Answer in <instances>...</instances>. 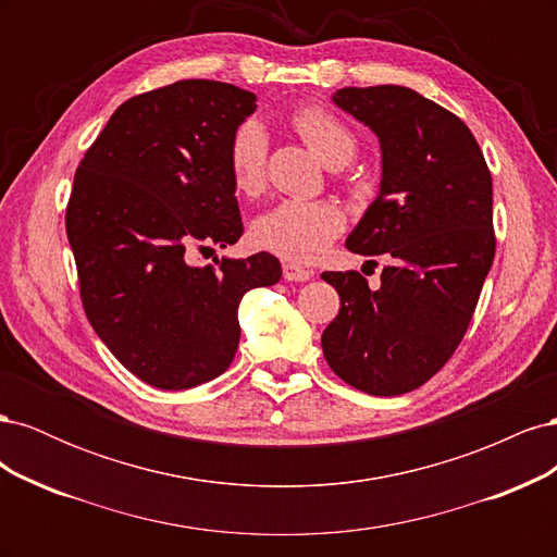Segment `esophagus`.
<instances>
[{
    "mask_svg": "<svg viewBox=\"0 0 557 557\" xmlns=\"http://www.w3.org/2000/svg\"><path fill=\"white\" fill-rule=\"evenodd\" d=\"M283 278L301 283V281H309L311 278V272H309V269H305V267L295 264V262H285L283 264Z\"/></svg>",
    "mask_w": 557,
    "mask_h": 557,
    "instance_id": "esophagus-1",
    "label": "esophagus"
}]
</instances>
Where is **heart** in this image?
<instances>
[{
    "instance_id": "b5f03b06",
    "label": "heart",
    "mask_w": 557,
    "mask_h": 557,
    "mask_svg": "<svg viewBox=\"0 0 557 557\" xmlns=\"http://www.w3.org/2000/svg\"><path fill=\"white\" fill-rule=\"evenodd\" d=\"M290 125L330 166H342L356 156V132L325 107L309 104L295 109ZM267 150V129L256 117H246L232 129L227 141V172L239 195L252 197L262 190ZM344 225V209L332 199H283L256 218L250 239L258 248L288 262H313L339 237Z\"/></svg>"
}]
</instances>
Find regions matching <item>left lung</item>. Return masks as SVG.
I'll return each instance as SVG.
<instances>
[{
    "mask_svg": "<svg viewBox=\"0 0 557 557\" xmlns=\"http://www.w3.org/2000/svg\"><path fill=\"white\" fill-rule=\"evenodd\" d=\"M334 104L379 134L381 193L346 242L385 256L381 285L323 272L342 309L323 332L332 372L367 395L411 393L450 360L495 260L493 176L471 129L411 88H342Z\"/></svg>",
    "mask_w": 557,
    "mask_h": 557,
    "instance_id": "1",
    "label": "left lung"
}]
</instances>
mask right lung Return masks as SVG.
<instances>
[{"instance_id":"add662e5","label":"right lung","mask_w":557,"mask_h":557,"mask_svg":"<svg viewBox=\"0 0 557 557\" xmlns=\"http://www.w3.org/2000/svg\"><path fill=\"white\" fill-rule=\"evenodd\" d=\"M258 97L188 78L129 97L83 156L64 225L92 330L162 391L221 376L239 346V301L274 285L269 252L193 267V250L244 234L227 172L232 129Z\"/></svg>"}]
</instances>
